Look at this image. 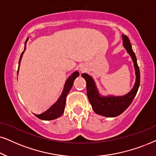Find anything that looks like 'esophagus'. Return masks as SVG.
Wrapping results in <instances>:
<instances>
[{"mask_svg":"<svg viewBox=\"0 0 156 156\" xmlns=\"http://www.w3.org/2000/svg\"><path fill=\"white\" fill-rule=\"evenodd\" d=\"M80 70H84V69H83V68H80Z\"/></svg>","mask_w":156,"mask_h":156,"instance_id":"esophagus-1","label":"esophagus"}]
</instances>
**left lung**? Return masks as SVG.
<instances>
[{"label": "left lung", "mask_w": 156, "mask_h": 156, "mask_svg": "<svg viewBox=\"0 0 156 156\" xmlns=\"http://www.w3.org/2000/svg\"><path fill=\"white\" fill-rule=\"evenodd\" d=\"M122 39L124 47L133 59L136 75V80L134 87L128 94L122 96H100L92 77L88 76L87 73L81 74L82 77L86 81L87 96L90 104L92 106V109L96 114L106 117H117L127 109L137 94L140 82V69L137 66L135 54L132 49V45L127 36L122 34Z\"/></svg>", "instance_id": "left-lung-1"}]
</instances>
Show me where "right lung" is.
<instances>
[{
  "label": "right lung",
  "instance_id": "add662e5",
  "mask_svg": "<svg viewBox=\"0 0 156 156\" xmlns=\"http://www.w3.org/2000/svg\"><path fill=\"white\" fill-rule=\"evenodd\" d=\"M27 40H28V38H27V39L25 42L24 50H23V52L21 53L20 59H19V66H20L21 60V58H22L23 54L26 50V46H27ZM18 72H19V69H18ZM78 76H79V73L78 71H76L74 72L71 76L69 77L66 80L63 90H62V94H61L60 98H58V101L55 102V103L51 106L50 109H47L46 112H43V113L40 114H36V117H38L39 119H42V120H52L60 117V116L64 113L65 106H66V96L68 95V92L70 91V90L71 89L73 85V82L75 79H76Z\"/></svg>",
  "mask_w": 156,
  "mask_h": 156
}]
</instances>
